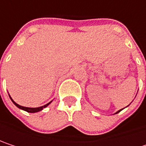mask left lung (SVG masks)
Segmentation results:
<instances>
[{"label": "left lung", "mask_w": 146, "mask_h": 146, "mask_svg": "<svg viewBox=\"0 0 146 146\" xmlns=\"http://www.w3.org/2000/svg\"><path fill=\"white\" fill-rule=\"evenodd\" d=\"M128 106H126V107H128ZM126 107H124V108H126ZM124 108H123V109H120V110H118V111H116V112H115L114 114H117V113H118V112H120V111H121L122 110H123Z\"/></svg>", "instance_id": "1"}]
</instances>
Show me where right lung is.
<instances>
[{
	"label": "right lung",
	"instance_id": "1",
	"mask_svg": "<svg viewBox=\"0 0 146 146\" xmlns=\"http://www.w3.org/2000/svg\"><path fill=\"white\" fill-rule=\"evenodd\" d=\"M8 95H9V93H8ZM9 97H10V99H11V101L13 102V103L14 104L15 106H17V107H18L19 109H21V110H23V111H28V112H30V113H35V112H38V111H42L44 108H45L46 106H48L51 102H50L49 103H47V104H45L44 106H39V107H26V106H20V105H18L17 103H16V102L13 100V98L11 97V96L9 95Z\"/></svg>",
	"mask_w": 146,
	"mask_h": 146
}]
</instances>
